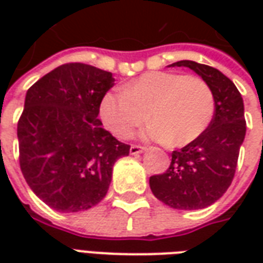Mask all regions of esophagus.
<instances>
[{
  "label": "esophagus",
  "mask_w": 263,
  "mask_h": 263,
  "mask_svg": "<svg viewBox=\"0 0 263 263\" xmlns=\"http://www.w3.org/2000/svg\"><path fill=\"white\" fill-rule=\"evenodd\" d=\"M145 151H146V148H145V146H141V145H132L131 149H129L131 155L142 154V152H145Z\"/></svg>",
  "instance_id": "obj_1"
}]
</instances>
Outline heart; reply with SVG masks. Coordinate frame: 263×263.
<instances>
[{
  "label": "heart",
  "mask_w": 263,
  "mask_h": 263,
  "mask_svg": "<svg viewBox=\"0 0 263 263\" xmlns=\"http://www.w3.org/2000/svg\"><path fill=\"white\" fill-rule=\"evenodd\" d=\"M214 92L207 81L171 71H149L128 83L121 92L109 91L100 101V118L112 135L129 138L138 126L146 141L182 148L194 142L214 117Z\"/></svg>",
  "instance_id": "1"
}]
</instances>
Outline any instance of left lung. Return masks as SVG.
<instances>
[{"label": "left lung", "mask_w": 263, "mask_h": 263, "mask_svg": "<svg viewBox=\"0 0 263 263\" xmlns=\"http://www.w3.org/2000/svg\"><path fill=\"white\" fill-rule=\"evenodd\" d=\"M171 66L189 67L214 92V117L203 135L172 152L165 173L149 179L155 197L177 210H198L215 203L230 187L237 169L247 124L243 101L235 84L220 70L192 60Z\"/></svg>", "instance_id": "obj_1"}]
</instances>
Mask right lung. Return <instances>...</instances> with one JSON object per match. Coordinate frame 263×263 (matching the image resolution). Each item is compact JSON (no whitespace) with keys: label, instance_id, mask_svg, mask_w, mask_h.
<instances>
[{"label":"right lung","instance_id":"1","mask_svg":"<svg viewBox=\"0 0 263 263\" xmlns=\"http://www.w3.org/2000/svg\"><path fill=\"white\" fill-rule=\"evenodd\" d=\"M114 86L112 73L66 63L26 91L18 121L20 166L37 197L60 213L98 204L108 192L112 166L129 155L98 120L100 101Z\"/></svg>","mask_w":263,"mask_h":263}]
</instances>
